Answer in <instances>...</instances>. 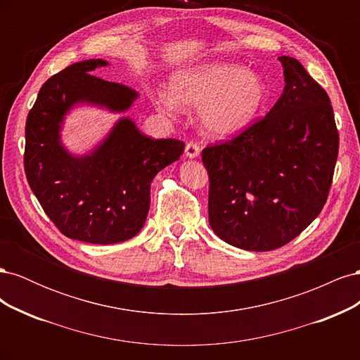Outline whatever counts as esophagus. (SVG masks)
I'll use <instances>...</instances> for the list:
<instances>
[{
	"label": "esophagus",
	"mask_w": 360,
	"mask_h": 360,
	"mask_svg": "<svg viewBox=\"0 0 360 360\" xmlns=\"http://www.w3.org/2000/svg\"><path fill=\"white\" fill-rule=\"evenodd\" d=\"M184 151H186L188 158L193 159L200 155V146H198V143H195V141H189V143L186 144V150Z\"/></svg>",
	"instance_id": "34e87169"
}]
</instances>
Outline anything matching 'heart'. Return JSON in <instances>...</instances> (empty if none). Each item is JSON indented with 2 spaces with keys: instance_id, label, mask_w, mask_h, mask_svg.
<instances>
[{
  "instance_id": "obj_1",
  "label": "heart",
  "mask_w": 360,
  "mask_h": 360,
  "mask_svg": "<svg viewBox=\"0 0 360 360\" xmlns=\"http://www.w3.org/2000/svg\"><path fill=\"white\" fill-rule=\"evenodd\" d=\"M159 105L169 112L201 108L207 132L228 138L245 132L263 114L267 86L254 72L238 64L210 63L172 75L171 94L160 93Z\"/></svg>"
}]
</instances>
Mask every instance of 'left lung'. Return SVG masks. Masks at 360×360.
<instances>
[{"mask_svg":"<svg viewBox=\"0 0 360 360\" xmlns=\"http://www.w3.org/2000/svg\"><path fill=\"white\" fill-rule=\"evenodd\" d=\"M279 61L285 89L267 115L201 153L212 230L255 252L287 245L320 214L340 150L328 93L296 58Z\"/></svg>","mask_w":360,"mask_h":360,"instance_id":"obj_1","label":"left lung"}]
</instances>
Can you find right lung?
Here are the masks:
<instances>
[{
  "mask_svg": "<svg viewBox=\"0 0 360 360\" xmlns=\"http://www.w3.org/2000/svg\"><path fill=\"white\" fill-rule=\"evenodd\" d=\"M103 60L75 63L41 85L25 124L24 168L31 191L58 230L75 240L111 245L144 226L150 184L184 150L179 139H153L122 118L90 156L73 158L60 144V126L70 106L93 102L126 111L136 93L91 72Z\"/></svg>",
  "mask_w": 360,
  "mask_h": 360,
  "instance_id": "right-lung-1",
  "label": "right lung"
}]
</instances>
